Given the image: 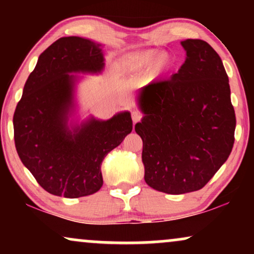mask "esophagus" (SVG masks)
<instances>
[{
    "label": "esophagus",
    "instance_id": "1",
    "mask_svg": "<svg viewBox=\"0 0 254 254\" xmlns=\"http://www.w3.org/2000/svg\"><path fill=\"white\" fill-rule=\"evenodd\" d=\"M131 119H133V123L136 124L138 123L142 119V116L140 112H137V111H134V112H131Z\"/></svg>",
    "mask_w": 254,
    "mask_h": 254
}]
</instances>
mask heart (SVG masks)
Listing matches in <instances>:
<instances>
[{
	"label": "heart",
	"instance_id": "1",
	"mask_svg": "<svg viewBox=\"0 0 254 254\" xmlns=\"http://www.w3.org/2000/svg\"><path fill=\"white\" fill-rule=\"evenodd\" d=\"M125 67L129 72H144L150 68L152 75H159L172 67V58L165 52L145 51L127 59Z\"/></svg>",
	"mask_w": 254,
	"mask_h": 254
}]
</instances>
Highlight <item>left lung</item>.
Segmentation results:
<instances>
[{"instance_id":"1","label":"left lung","mask_w":254,"mask_h":254,"mask_svg":"<svg viewBox=\"0 0 254 254\" xmlns=\"http://www.w3.org/2000/svg\"><path fill=\"white\" fill-rule=\"evenodd\" d=\"M182 45L186 60L178 72L141 90L144 117L135 125L143 141L145 183L168 194L202 189L235 142V110L220 55L200 39Z\"/></svg>"}]
</instances>
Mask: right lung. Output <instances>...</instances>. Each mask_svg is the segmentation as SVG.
I'll use <instances>...</instances> for the list:
<instances>
[{"instance_id":"add662e5","label":"right lung","mask_w":254,"mask_h":254,"mask_svg":"<svg viewBox=\"0 0 254 254\" xmlns=\"http://www.w3.org/2000/svg\"><path fill=\"white\" fill-rule=\"evenodd\" d=\"M104 67L102 45L62 37L46 48L24 85L13 114V137L20 161L48 193L69 199L103 186L102 163L133 129L129 112L107 121L91 119L67 126L74 75Z\"/></svg>"}]
</instances>
